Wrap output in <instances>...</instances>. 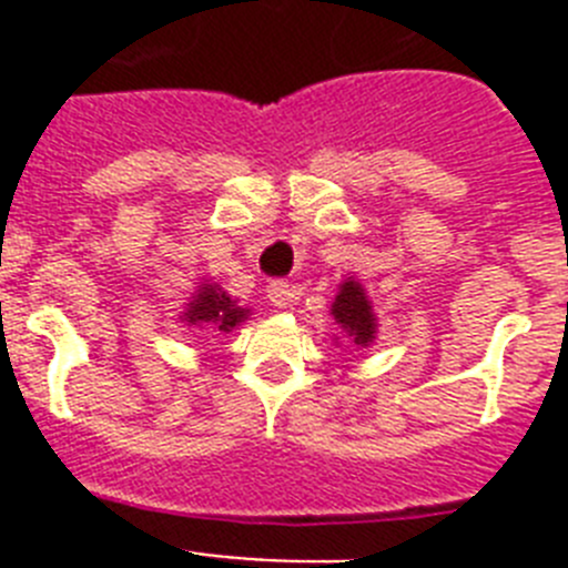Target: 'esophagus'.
I'll return each mask as SVG.
<instances>
[{
	"instance_id": "obj_1",
	"label": "esophagus",
	"mask_w": 568,
	"mask_h": 568,
	"mask_svg": "<svg viewBox=\"0 0 568 568\" xmlns=\"http://www.w3.org/2000/svg\"><path fill=\"white\" fill-rule=\"evenodd\" d=\"M267 295L270 301H273L275 307L278 310H287L293 307V301H295V290L293 284H287V281H270V287H267Z\"/></svg>"
}]
</instances>
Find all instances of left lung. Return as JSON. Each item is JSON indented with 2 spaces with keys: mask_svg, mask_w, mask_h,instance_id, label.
I'll use <instances>...</instances> for the list:
<instances>
[{
  "mask_svg": "<svg viewBox=\"0 0 568 568\" xmlns=\"http://www.w3.org/2000/svg\"><path fill=\"white\" fill-rule=\"evenodd\" d=\"M333 318L346 338L358 346H369L378 333V321H375L373 304L366 298L364 287L355 278H346L338 287V295L333 301Z\"/></svg>",
  "mask_w": 568,
  "mask_h": 568,
  "instance_id": "obj_1",
  "label": "left lung"
}]
</instances>
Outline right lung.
I'll return each mask as SVG.
<instances>
[{"instance_id": "obj_1", "label": "right lung", "mask_w": 568, "mask_h": 568, "mask_svg": "<svg viewBox=\"0 0 568 568\" xmlns=\"http://www.w3.org/2000/svg\"><path fill=\"white\" fill-rule=\"evenodd\" d=\"M250 310L239 307L219 284L204 281L202 287L195 290L193 301L184 310L182 321H187V327H207L215 333H233L241 321H247Z\"/></svg>"}]
</instances>
